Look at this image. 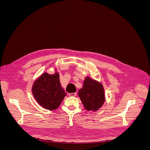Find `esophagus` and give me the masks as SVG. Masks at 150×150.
<instances>
[{
  "label": "esophagus",
  "mask_w": 150,
  "mask_h": 150,
  "mask_svg": "<svg viewBox=\"0 0 150 150\" xmlns=\"http://www.w3.org/2000/svg\"><path fill=\"white\" fill-rule=\"evenodd\" d=\"M77 93H69V96H71V97H74V96H76Z\"/></svg>",
  "instance_id": "34e87169"
}]
</instances>
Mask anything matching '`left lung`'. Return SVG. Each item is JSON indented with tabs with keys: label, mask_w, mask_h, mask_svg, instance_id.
<instances>
[{
	"label": "left lung",
	"mask_w": 150,
	"mask_h": 150,
	"mask_svg": "<svg viewBox=\"0 0 150 150\" xmlns=\"http://www.w3.org/2000/svg\"><path fill=\"white\" fill-rule=\"evenodd\" d=\"M79 97L88 111H98L105 101L103 86L98 81L86 77L83 88L79 90Z\"/></svg>",
	"instance_id": "1"
}]
</instances>
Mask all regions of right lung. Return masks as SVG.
<instances>
[{
  "mask_svg": "<svg viewBox=\"0 0 150 150\" xmlns=\"http://www.w3.org/2000/svg\"><path fill=\"white\" fill-rule=\"evenodd\" d=\"M32 92L40 105L49 110L57 109L66 96L57 72L54 74L44 72L34 81Z\"/></svg>",
  "mask_w": 150,
  "mask_h": 150,
  "instance_id": "obj_1",
  "label": "right lung"
}]
</instances>
